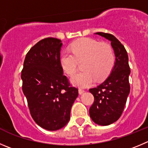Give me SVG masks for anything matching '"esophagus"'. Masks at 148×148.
Instances as JSON below:
<instances>
[{
	"label": "esophagus",
	"mask_w": 148,
	"mask_h": 148,
	"mask_svg": "<svg viewBox=\"0 0 148 148\" xmlns=\"http://www.w3.org/2000/svg\"><path fill=\"white\" fill-rule=\"evenodd\" d=\"M79 94H80V95H82V94H83L84 93H85V90H83V89H81V88H79Z\"/></svg>",
	"instance_id": "obj_1"
}]
</instances>
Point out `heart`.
<instances>
[{
  "mask_svg": "<svg viewBox=\"0 0 148 148\" xmlns=\"http://www.w3.org/2000/svg\"><path fill=\"white\" fill-rule=\"evenodd\" d=\"M71 51L72 54L63 52L60 55V63L63 71L72 76L77 70L79 61H84V71L71 78V84L78 88L90 86L96 79H104L114 66V50L107 43L90 38H82L71 45Z\"/></svg>",
  "mask_w": 148,
  "mask_h": 148,
  "instance_id": "obj_1",
  "label": "heart"
}]
</instances>
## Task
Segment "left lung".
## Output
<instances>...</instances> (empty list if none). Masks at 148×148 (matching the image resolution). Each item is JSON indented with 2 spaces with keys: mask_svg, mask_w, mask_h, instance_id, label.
Here are the masks:
<instances>
[{
  "mask_svg": "<svg viewBox=\"0 0 148 148\" xmlns=\"http://www.w3.org/2000/svg\"><path fill=\"white\" fill-rule=\"evenodd\" d=\"M95 34L111 42L115 61L110 76L101 85L89 90L94 96V102L89 110L90 117L95 123L108 125L118 121L126 103L130 85L128 57L123 45L113 35L99 32Z\"/></svg>",
  "mask_w": 148,
  "mask_h": 148,
  "instance_id": "1",
  "label": "left lung"
}]
</instances>
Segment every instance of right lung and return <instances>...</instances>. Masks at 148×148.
<instances>
[{"instance_id": "add662e5", "label": "right lung", "mask_w": 148, "mask_h": 148, "mask_svg": "<svg viewBox=\"0 0 148 148\" xmlns=\"http://www.w3.org/2000/svg\"><path fill=\"white\" fill-rule=\"evenodd\" d=\"M61 40L46 38L29 50L21 78L30 114L41 128L57 131L70 120L78 90L69 86L60 63Z\"/></svg>"}]
</instances>
